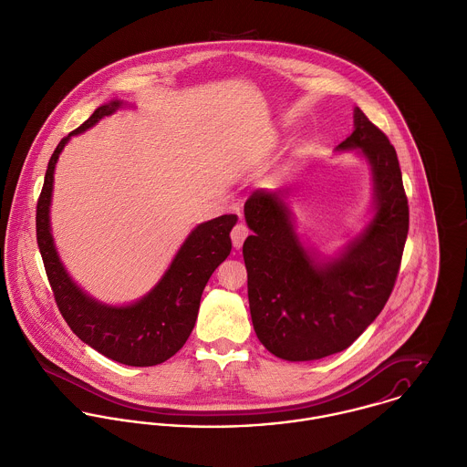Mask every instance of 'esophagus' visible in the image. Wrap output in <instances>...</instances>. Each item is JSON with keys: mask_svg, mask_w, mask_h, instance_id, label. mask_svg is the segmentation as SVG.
Masks as SVG:
<instances>
[{"mask_svg": "<svg viewBox=\"0 0 467 467\" xmlns=\"http://www.w3.org/2000/svg\"><path fill=\"white\" fill-rule=\"evenodd\" d=\"M246 237H248V226L243 224V223L235 224L234 230H232V243H234V246H235V248H241Z\"/></svg>", "mask_w": 467, "mask_h": 467, "instance_id": "1", "label": "esophagus"}]
</instances>
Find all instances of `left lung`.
Masks as SVG:
<instances>
[{
	"label": "left lung",
	"mask_w": 467,
	"mask_h": 467,
	"mask_svg": "<svg viewBox=\"0 0 467 467\" xmlns=\"http://www.w3.org/2000/svg\"><path fill=\"white\" fill-rule=\"evenodd\" d=\"M360 149L373 170L375 215L344 254L317 265L297 239L281 192L244 202L254 232L243 244L254 329L285 360H317L349 348L386 306L404 254L410 206L388 136L355 109V130L337 150Z\"/></svg>",
	"instance_id": "left-lung-1"
}]
</instances>
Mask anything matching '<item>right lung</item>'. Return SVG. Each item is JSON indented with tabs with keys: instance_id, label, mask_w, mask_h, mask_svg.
<instances>
[{
	"instance_id": "1",
	"label": "right lung",
	"mask_w": 467,
	"mask_h": 467,
	"mask_svg": "<svg viewBox=\"0 0 467 467\" xmlns=\"http://www.w3.org/2000/svg\"><path fill=\"white\" fill-rule=\"evenodd\" d=\"M121 101H110L59 141L48 161L36 206V237L56 305L70 329L101 355L127 366H156L175 355L190 337L202 290L213 270L230 255V232L237 215L199 224L184 241L156 288L130 306H105L83 294L65 272L50 234L48 206L54 168L67 141L110 116Z\"/></svg>"
}]
</instances>
